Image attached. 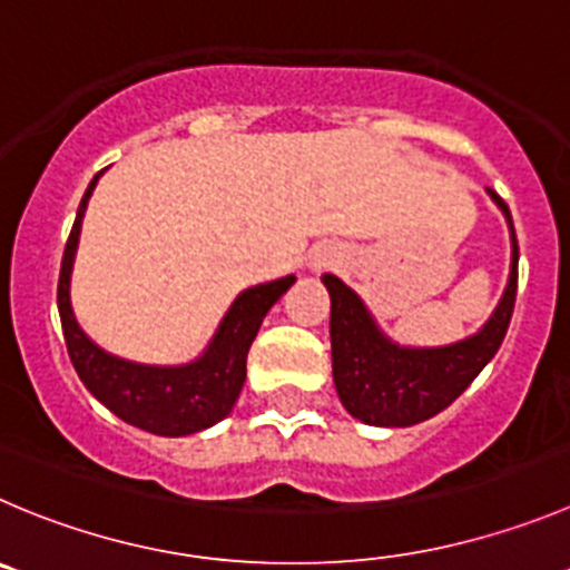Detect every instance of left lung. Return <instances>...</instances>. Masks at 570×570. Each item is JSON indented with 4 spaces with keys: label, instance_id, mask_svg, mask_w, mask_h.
<instances>
[{
    "label": "left lung",
    "instance_id": "obj_1",
    "mask_svg": "<svg viewBox=\"0 0 570 570\" xmlns=\"http://www.w3.org/2000/svg\"><path fill=\"white\" fill-rule=\"evenodd\" d=\"M490 195L512 229V274L490 322L462 344L442 350H400L377 333L366 307L338 276H322L330 291L335 389L344 409L366 425L403 428L431 420L479 377L501 346L518 296V237L503 198L492 189Z\"/></svg>",
    "mask_w": 570,
    "mask_h": 570
}]
</instances>
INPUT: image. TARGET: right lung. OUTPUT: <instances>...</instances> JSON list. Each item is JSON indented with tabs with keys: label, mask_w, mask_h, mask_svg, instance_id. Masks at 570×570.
Wrapping results in <instances>:
<instances>
[{
	"label": "right lung",
	"mask_w": 570,
	"mask_h": 570,
	"mask_svg": "<svg viewBox=\"0 0 570 570\" xmlns=\"http://www.w3.org/2000/svg\"><path fill=\"white\" fill-rule=\"evenodd\" d=\"M97 178L100 173L91 178L89 189L80 200L78 218H75L67 248H63L61 274H58V313H61L63 338H67L75 372L83 386L128 425L142 428L156 436H187V433L204 431L224 420L240 397L243 381H246L248 346H252L265 313L294 285L296 276L265 282V285L248 288L246 294L237 296V302L220 322L213 346L200 361L187 363V366H170V370L119 361L86 338V333L75 322L72 305H69V274H72L75 248H78L80 220H83V209L89 204Z\"/></svg>",
	"instance_id": "obj_1"
}]
</instances>
